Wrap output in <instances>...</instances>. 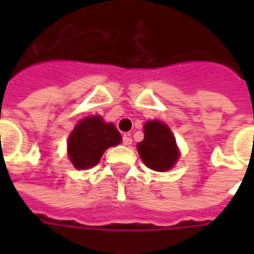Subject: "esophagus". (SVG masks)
<instances>
[{"label":"esophagus","mask_w":254,"mask_h":254,"mask_svg":"<svg viewBox=\"0 0 254 254\" xmlns=\"http://www.w3.org/2000/svg\"><path fill=\"white\" fill-rule=\"evenodd\" d=\"M122 143H124V145H130V144H132V138H130V136L124 134V136H122Z\"/></svg>","instance_id":"1"}]
</instances>
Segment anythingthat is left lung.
Listing matches in <instances>:
<instances>
[{"label":"left lung","mask_w":254,"mask_h":254,"mask_svg":"<svg viewBox=\"0 0 254 254\" xmlns=\"http://www.w3.org/2000/svg\"><path fill=\"white\" fill-rule=\"evenodd\" d=\"M137 151L144 163L155 171H167L180 156L170 127L159 121L144 125V140L138 143Z\"/></svg>","instance_id":"obj_1"}]
</instances>
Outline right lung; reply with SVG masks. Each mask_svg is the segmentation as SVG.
<instances>
[{
    "instance_id": "1",
    "label": "right lung",
    "mask_w": 254,
    "mask_h": 254,
    "mask_svg": "<svg viewBox=\"0 0 254 254\" xmlns=\"http://www.w3.org/2000/svg\"><path fill=\"white\" fill-rule=\"evenodd\" d=\"M121 143V134L113 124L99 116L80 121L67 140V155L76 169H89L102 158L106 149Z\"/></svg>"
}]
</instances>
